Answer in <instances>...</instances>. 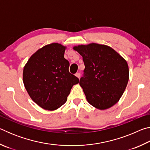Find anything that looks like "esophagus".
<instances>
[{"label":"esophagus","mask_w":150,"mask_h":150,"mask_svg":"<svg viewBox=\"0 0 150 150\" xmlns=\"http://www.w3.org/2000/svg\"><path fill=\"white\" fill-rule=\"evenodd\" d=\"M75 76H76V77H77L79 79L80 77H81V73H77L75 74Z\"/></svg>","instance_id":"34e87169"}]
</instances>
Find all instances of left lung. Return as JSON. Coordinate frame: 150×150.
Instances as JSON below:
<instances>
[{
	"mask_svg": "<svg viewBox=\"0 0 150 150\" xmlns=\"http://www.w3.org/2000/svg\"><path fill=\"white\" fill-rule=\"evenodd\" d=\"M83 57L85 65L79 84L89 104L100 110L118 102L129 79L126 61L106 45L90 44L73 47Z\"/></svg>",
	"mask_w": 150,
	"mask_h": 150,
	"instance_id": "left-lung-1",
	"label": "left lung"
}]
</instances>
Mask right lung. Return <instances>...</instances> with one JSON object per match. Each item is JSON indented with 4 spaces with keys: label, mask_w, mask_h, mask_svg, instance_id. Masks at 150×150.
I'll return each instance as SVG.
<instances>
[{
    "label": "right lung",
    "mask_w": 150,
    "mask_h": 150,
    "mask_svg": "<svg viewBox=\"0 0 150 150\" xmlns=\"http://www.w3.org/2000/svg\"><path fill=\"white\" fill-rule=\"evenodd\" d=\"M65 47L57 43L45 45L33 54L23 71V82L30 97L40 107L54 110L64 105L79 79L69 71Z\"/></svg>",
    "instance_id": "1"
}]
</instances>
